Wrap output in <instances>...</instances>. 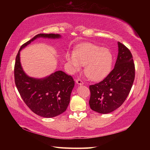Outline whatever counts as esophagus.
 <instances>
[{
	"label": "esophagus",
	"instance_id": "esophagus-1",
	"mask_svg": "<svg viewBox=\"0 0 150 150\" xmlns=\"http://www.w3.org/2000/svg\"><path fill=\"white\" fill-rule=\"evenodd\" d=\"M76 83L79 85H83L84 84L83 81L81 79H80V78H78V79L76 80Z\"/></svg>",
	"mask_w": 150,
	"mask_h": 150
}]
</instances>
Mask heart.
Returning <instances> with one entry per match:
<instances>
[{
	"label": "heart",
	"instance_id": "1",
	"mask_svg": "<svg viewBox=\"0 0 150 150\" xmlns=\"http://www.w3.org/2000/svg\"><path fill=\"white\" fill-rule=\"evenodd\" d=\"M66 59L74 71L80 70L85 65L84 73L92 81L104 78L111 70L113 62L109 50L92 43H84L75 52H67Z\"/></svg>",
	"mask_w": 150,
	"mask_h": 150
}]
</instances>
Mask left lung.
<instances>
[{
    "label": "left lung",
    "instance_id": "obj_1",
    "mask_svg": "<svg viewBox=\"0 0 150 150\" xmlns=\"http://www.w3.org/2000/svg\"><path fill=\"white\" fill-rule=\"evenodd\" d=\"M119 53L114 69L101 81L89 86V101L93 111L110 113L119 108L128 96L135 78V65L130 50L118 42Z\"/></svg>",
    "mask_w": 150,
    "mask_h": 150
}]
</instances>
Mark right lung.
I'll list each match as a JSON object with an SVG mask.
<instances>
[{
  "mask_svg": "<svg viewBox=\"0 0 150 150\" xmlns=\"http://www.w3.org/2000/svg\"><path fill=\"white\" fill-rule=\"evenodd\" d=\"M39 37L58 38L60 35L38 34L22 45L15 61L14 82L21 98L31 111L39 116L51 118L67 109L75 81L72 76L61 70L57 71L44 79H35L24 73L20 62V51Z\"/></svg>",
  "mask_w": 150,
  "mask_h": 150,
  "instance_id": "add662e5",
  "label": "right lung"
}]
</instances>
